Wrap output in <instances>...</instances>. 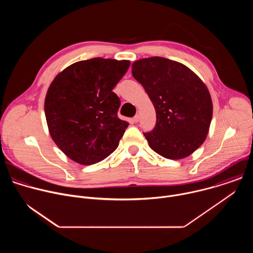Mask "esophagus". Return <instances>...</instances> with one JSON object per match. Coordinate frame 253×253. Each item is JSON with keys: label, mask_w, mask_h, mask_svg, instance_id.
<instances>
[{"label": "esophagus", "mask_w": 253, "mask_h": 253, "mask_svg": "<svg viewBox=\"0 0 253 253\" xmlns=\"http://www.w3.org/2000/svg\"><path fill=\"white\" fill-rule=\"evenodd\" d=\"M132 120H133V122H134V123H137V122L139 121V115H135V116L133 117V119H132Z\"/></svg>", "instance_id": "1"}]
</instances>
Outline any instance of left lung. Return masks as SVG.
Wrapping results in <instances>:
<instances>
[{
  "mask_svg": "<svg viewBox=\"0 0 253 253\" xmlns=\"http://www.w3.org/2000/svg\"><path fill=\"white\" fill-rule=\"evenodd\" d=\"M156 111V125L144 133L149 146L167 159H182L199 148L208 134L212 101L201 79L185 65L162 57L132 64Z\"/></svg>",
  "mask_w": 253,
  "mask_h": 253,
  "instance_id": "8db88e82",
  "label": "left lung"
}]
</instances>
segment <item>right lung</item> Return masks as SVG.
<instances>
[{"mask_svg":"<svg viewBox=\"0 0 253 253\" xmlns=\"http://www.w3.org/2000/svg\"><path fill=\"white\" fill-rule=\"evenodd\" d=\"M130 61L93 58L72 64L51 83L45 115L56 145L82 165L116 150L128 122L118 118L120 99L112 91Z\"/></svg>","mask_w":253,"mask_h":253,"instance_id":"1","label":"right lung"}]
</instances>
